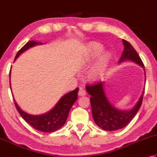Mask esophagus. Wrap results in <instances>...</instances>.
<instances>
[{
	"instance_id": "34e87169",
	"label": "esophagus",
	"mask_w": 157,
	"mask_h": 157,
	"mask_svg": "<svg viewBox=\"0 0 157 157\" xmlns=\"http://www.w3.org/2000/svg\"><path fill=\"white\" fill-rule=\"evenodd\" d=\"M78 94H79V96H80V97L85 96V95L86 94V90L83 88H79Z\"/></svg>"
}]
</instances>
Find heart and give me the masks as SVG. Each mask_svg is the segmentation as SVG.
Returning a JSON list of instances; mask_svg holds the SVG:
<instances>
[{"label": "heart", "instance_id": "b5f03b06", "mask_svg": "<svg viewBox=\"0 0 157 157\" xmlns=\"http://www.w3.org/2000/svg\"><path fill=\"white\" fill-rule=\"evenodd\" d=\"M103 51V47L99 44H94L92 47V51L90 55L91 58L97 56ZM110 54L105 52L99 57V60L95 63L89 71V75L93 79H97L101 78L105 73L107 67L110 60Z\"/></svg>", "mask_w": 157, "mask_h": 157}]
</instances>
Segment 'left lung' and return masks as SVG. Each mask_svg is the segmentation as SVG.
Segmentation results:
<instances>
[{
    "instance_id": "obj_1",
    "label": "left lung",
    "mask_w": 157,
    "mask_h": 157,
    "mask_svg": "<svg viewBox=\"0 0 157 157\" xmlns=\"http://www.w3.org/2000/svg\"><path fill=\"white\" fill-rule=\"evenodd\" d=\"M122 43L124 50L119 63L126 60H131L144 68L142 60L130 43L124 39H122ZM144 70L146 80L145 69L144 68ZM104 86L105 82H100L93 85L87 84L86 86L88 93L91 96L90 101L94 121L98 127L103 130L112 131L121 129L129 123L139 111L142 103L144 90L133 108L130 110H121L113 107L107 99L104 90Z\"/></svg>"
}]
</instances>
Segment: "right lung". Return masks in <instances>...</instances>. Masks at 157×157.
<instances>
[{"instance_id": "obj_1", "label": "right lung", "mask_w": 157, "mask_h": 157, "mask_svg": "<svg viewBox=\"0 0 157 157\" xmlns=\"http://www.w3.org/2000/svg\"><path fill=\"white\" fill-rule=\"evenodd\" d=\"M39 44H43V43H38L37 41H29L17 52L14 61L24 52ZM10 78L11 71L9 72V83L11 88ZM78 90L79 88H76L74 90L64 94L50 111L41 115L29 114L21 110L15 101L13 100L17 112L27 123L31 125L37 131L45 133H51L58 130L65 123L70 109L78 99Z\"/></svg>"}]
</instances>
